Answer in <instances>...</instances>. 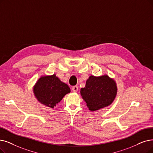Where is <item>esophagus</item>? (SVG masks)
<instances>
[{
	"label": "esophagus",
	"mask_w": 153,
	"mask_h": 153,
	"mask_svg": "<svg viewBox=\"0 0 153 153\" xmlns=\"http://www.w3.org/2000/svg\"><path fill=\"white\" fill-rule=\"evenodd\" d=\"M78 90V86H73L72 87V90H73V91H74V92H76Z\"/></svg>",
	"instance_id": "1"
}]
</instances>
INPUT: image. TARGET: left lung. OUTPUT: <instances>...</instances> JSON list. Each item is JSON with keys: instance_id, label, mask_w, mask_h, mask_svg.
<instances>
[{"instance_id": "8db88e82", "label": "left lung", "mask_w": 153, "mask_h": 153, "mask_svg": "<svg viewBox=\"0 0 153 153\" xmlns=\"http://www.w3.org/2000/svg\"><path fill=\"white\" fill-rule=\"evenodd\" d=\"M117 93V83L107 74L99 76H90L85 87L80 89L82 99L91 112L111 105Z\"/></svg>"}]
</instances>
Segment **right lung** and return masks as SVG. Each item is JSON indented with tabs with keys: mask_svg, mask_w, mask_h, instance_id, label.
I'll list each match as a JSON object with an SVG mask.
<instances>
[{
	"mask_svg": "<svg viewBox=\"0 0 153 153\" xmlns=\"http://www.w3.org/2000/svg\"><path fill=\"white\" fill-rule=\"evenodd\" d=\"M33 91L39 103L52 108L71 91L68 85L61 81L56 74L41 76L33 86Z\"/></svg>",
	"mask_w": 153,
	"mask_h": 153,
	"instance_id": "1",
	"label": "right lung"
}]
</instances>
